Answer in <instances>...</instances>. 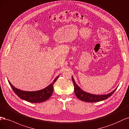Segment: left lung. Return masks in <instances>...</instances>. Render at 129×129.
Listing matches in <instances>:
<instances>
[{"mask_svg":"<svg viewBox=\"0 0 129 129\" xmlns=\"http://www.w3.org/2000/svg\"><path fill=\"white\" fill-rule=\"evenodd\" d=\"M72 80L74 85V89H75V93L77 97L78 98L80 101L86 102H90V103H94V102H98L105 100L108 99L110 96H111L112 94L115 92V91L117 89L113 90L111 92H110L108 94H91L90 93L86 92L83 91L82 89H80V87L77 85L75 82L73 76L72 77Z\"/></svg>","mask_w":129,"mask_h":129,"instance_id":"obj_1","label":"left lung"}]
</instances>
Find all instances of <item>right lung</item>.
I'll list each match as a JSON object with an SVG mask.
<instances>
[{"mask_svg": "<svg viewBox=\"0 0 129 129\" xmlns=\"http://www.w3.org/2000/svg\"><path fill=\"white\" fill-rule=\"evenodd\" d=\"M59 76H58L53 80V82L45 88L42 90L35 91L20 90L14 87L9 80H8V82L14 92L20 98L28 102L33 103H42L47 101L51 96L53 92V85L54 83L56 82Z\"/></svg>", "mask_w": 129, "mask_h": 129, "instance_id": "right-lung-1", "label": "right lung"}]
</instances>
